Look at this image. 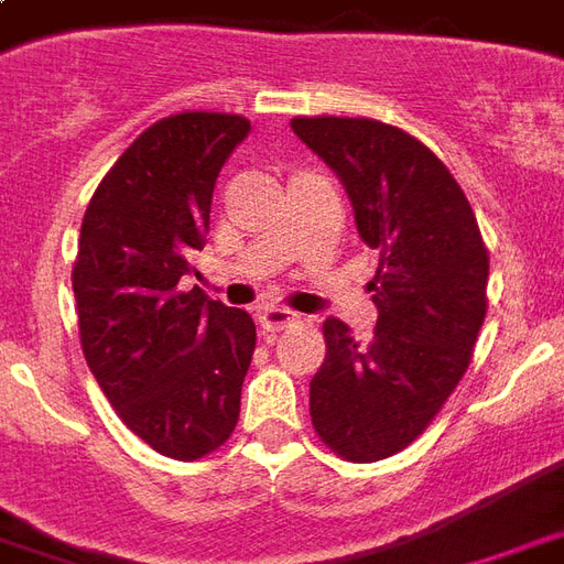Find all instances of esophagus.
<instances>
[{
	"label": "esophagus",
	"mask_w": 564,
	"mask_h": 564,
	"mask_svg": "<svg viewBox=\"0 0 564 564\" xmlns=\"http://www.w3.org/2000/svg\"><path fill=\"white\" fill-rule=\"evenodd\" d=\"M258 324H261V330L267 336H273V333H282V330H291V327H297L300 324V315L288 310H279V306H270L258 315Z\"/></svg>",
	"instance_id": "obj_1"
}]
</instances>
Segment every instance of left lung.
Instances as JSON below:
<instances>
[{
	"mask_svg": "<svg viewBox=\"0 0 564 564\" xmlns=\"http://www.w3.org/2000/svg\"><path fill=\"white\" fill-rule=\"evenodd\" d=\"M291 129L343 180L360 240L381 254L369 282L378 310L369 343L339 318L324 322L312 426L351 463L388 459L466 376L487 315V246L463 188L412 134L364 117H297Z\"/></svg>",
	"mask_w": 564,
	"mask_h": 564,
	"instance_id": "left-lung-1",
	"label": "left lung"
}]
</instances>
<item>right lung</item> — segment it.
<instances>
[{
    "mask_svg": "<svg viewBox=\"0 0 564 564\" xmlns=\"http://www.w3.org/2000/svg\"><path fill=\"white\" fill-rule=\"evenodd\" d=\"M234 113H174L122 152L80 225L72 285L84 357L122 423L171 459H200L240 417L254 351L249 312L207 300L197 273L209 204L237 143Z\"/></svg>",
    "mask_w": 564,
    "mask_h": 564,
    "instance_id": "right-lung-1",
    "label": "right lung"
}]
</instances>
